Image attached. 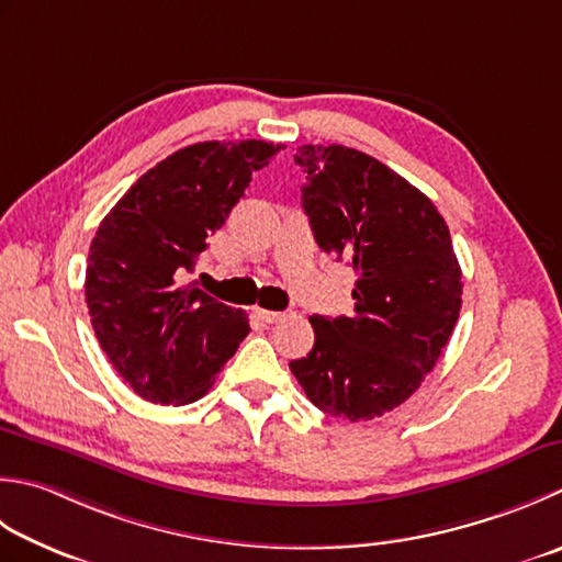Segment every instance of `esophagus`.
Here are the masks:
<instances>
[{"label": "esophagus", "instance_id": "34e87169", "mask_svg": "<svg viewBox=\"0 0 562 562\" xmlns=\"http://www.w3.org/2000/svg\"><path fill=\"white\" fill-rule=\"evenodd\" d=\"M256 314H258L266 324H278V322H282L284 316H288L284 312H268V310H258Z\"/></svg>", "mask_w": 562, "mask_h": 562}]
</instances>
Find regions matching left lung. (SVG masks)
I'll return each instance as SVG.
<instances>
[{"instance_id":"left-lung-1","label":"left lung","mask_w":562,"mask_h":562,"mask_svg":"<svg viewBox=\"0 0 562 562\" xmlns=\"http://www.w3.org/2000/svg\"><path fill=\"white\" fill-rule=\"evenodd\" d=\"M302 206L322 250L356 272L350 316H310L314 348L290 370L318 409L370 422L422 387L463 304L450 231L402 175L346 146H300Z\"/></svg>"}]
</instances>
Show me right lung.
I'll list each match as a JSON object with an SVG mask.
<instances>
[{"instance_id": "obj_1", "label": "right lung", "mask_w": 562, "mask_h": 562, "mask_svg": "<svg viewBox=\"0 0 562 562\" xmlns=\"http://www.w3.org/2000/svg\"><path fill=\"white\" fill-rule=\"evenodd\" d=\"M282 146L204 140L175 150L131 184L99 224L85 294L99 346L138 397L190 404L250 331L246 312L180 284Z\"/></svg>"}]
</instances>
